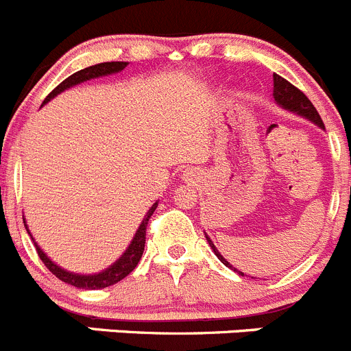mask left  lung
<instances>
[{
    "label": "left lung",
    "mask_w": 351,
    "mask_h": 351,
    "mask_svg": "<svg viewBox=\"0 0 351 351\" xmlns=\"http://www.w3.org/2000/svg\"><path fill=\"white\" fill-rule=\"evenodd\" d=\"M273 85H275V90H273V97H275L276 104H280L282 108L289 109V111L298 112V114L308 118V120H311L313 123H317L318 127L324 128V121H322V118H320V114H318V111L315 109V106L311 104L310 99H308L306 95H304L303 92L298 88V86H294L291 82H287V80L282 78V76H278V75H273ZM207 240H208V245L214 249L215 256L219 257L221 261H223V265H226L228 268H233V266H231L230 263H228L226 259H224V257L217 252V249H215L214 243H212V240L208 239V237H207ZM234 271H237V269H234Z\"/></svg>",
    "instance_id": "1"
}]
</instances>
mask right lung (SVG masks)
<instances>
[{"mask_svg":"<svg viewBox=\"0 0 351 351\" xmlns=\"http://www.w3.org/2000/svg\"><path fill=\"white\" fill-rule=\"evenodd\" d=\"M125 67H127V62H102V64H95V66L85 67V69H82V71H76L75 75H71L69 78H66L62 83H59L56 88L51 90L50 94L47 95V99H45V102L50 101L51 97H56L57 94H60L62 90L69 88V86L78 85V83L86 82V80L99 78V76L112 75V73H118V71L125 69ZM156 205H158V204H154L153 207L149 208V212H147L146 217L143 219V224H141L139 230H137V233H136V237H134L132 243L128 245L127 252H125L123 256H121L120 259L114 263V265L109 266L106 271L99 273V275H88V276H86V275H75V273L66 271V269L59 268L56 263H51L50 259L45 256L43 250H41L40 247L34 243V245H36L38 256H40V259L43 261V265L47 266V268L50 269V271L53 273V275H56L59 280L66 282V284L75 285V287H78V289H104V287H109V285L123 280L125 276L130 275V273L134 271V268L139 265L141 257H143V252H144V243H146L147 223H149L151 215H153Z\"/></svg>","mask_w":351,"mask_h":351,"instance_id":"1","label":"right lung"}]
</instances>
